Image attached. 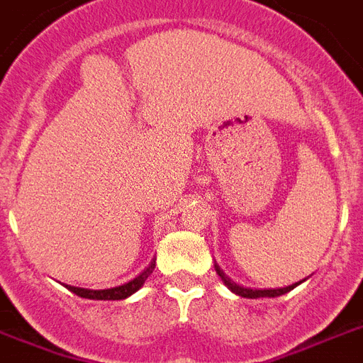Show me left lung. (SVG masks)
Returning a JSON list of instances; mask_svg holds the SVG:
<instances>
[{
    "mask_svg": "<svg viewBox=\"0 0 363 363\" xmlns=\"http://www.w3.org/2000/svg\"><path fill=\"white\" fill-rule=\"evenodd\" d=\"M214 268H216L218 276L222 278V281L225 285H228L229 289H231L233 293L238 294V296H244V298H274V296H281V294L289 293L291 289H294L298 284H302V281H298V284L294 285H289V287H284V289H250V287H242V285L235 284V281H231V278H229L228 274L223 272V270H220V267L218 264H214Z\"/></svg>",
    "mask_w": 363,
    "mask_h": 363,
    "instance_id": "left-lung-1",
    "label": "left lung"
}]
</instances>
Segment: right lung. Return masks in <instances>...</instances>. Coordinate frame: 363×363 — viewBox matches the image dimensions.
<instances>
[{"instance_id": "obj_1", "label": "right lung", "mask_w": 363, "mask_h": 363, "mask_svg": "<svg viewBox=\"0 0 363 363\" xmlns=\"http://www.w3.org/2000/svg\"><path fill=\"white\" fill-rule=\"evenodd\" d=\"M156 267V259H152L151 264L140 274V276H135L134 279H130L128 284H123L119 287L113 289H100V291H93V289H82V287H72V285H67L69 291H72L74 294L82 296V298H89V300H125L128 298L130 294H134L135 291H140L145 284V279L149 278L152 274Z\"/></svg>"}]
</instances>
